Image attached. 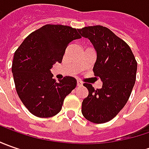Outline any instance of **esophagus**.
Returning a JSON list of instances; mask_svg holds the SVG:
<instances>
[{
  "mask_svg": "<svg viewBox=\"0 0 149 149\" xmlns=\"http://www.w3.org/2000/svg\"><path fill=\"white\" fill-rule=\"evenodd\" d=\"M83 84H82V82L80 81V80H77V86H81Z\"/></svg>",
  "mask_w": 149,
  "mask_h": 149,
  "instance_id": "34e87169",
  "label": "esophagus"
}]
</instances>
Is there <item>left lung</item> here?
I'll return each instance as SVG.
<instances>
[{"instance_id": "1", "label": "left lung", "mask_w": 149, "mask_h": 149, "mask_svg": "<svg viewBox=\"0 0 149 149\" xmlns=\"http://www.w3.org/2000/svg\"><path fill=\"white\" fill-rule=\"evenodd\" d=\"M97 52L93 71L103 81L101 89L84 83L89 95L82 102V114L95 123L110 121L128 102L136 80L137 61L122 39L107 27L86 26L79 29Z\"/></svg>"}]
</instances>
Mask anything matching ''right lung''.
Returning <instances> with one entry per match:
<instances>
[{"mask_svg": "<svg viewBox=\"0 0 149 149\" xmlns=\"http://www.w3.org/2000/svg\"><path fill=\"white\" fill-rule=\"evenodd\" d=\"M79 38L78 29L49 24L31 33L15 50L11 67L15 89L35 116L56 115L65 98L76 87L77 81L71 76L57 83L50 69L61 63L68 45Z\"/></svg>", "mask_w": 149, "mask_h": 149, "instance_id": "right-lung-1", "label": "right lung"}]
</instances>
